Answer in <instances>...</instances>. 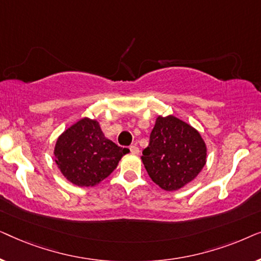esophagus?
<instances>
[{
    "instance_id": "obj_1",
    "label": "esophagus",
    "mask_w": 261,
    "mask_h": 261,
    "mask_svg": "<svg viewBox=\"0 0 261 261\" xmlns=\"http://www.w3.org/2000/svg\"><path fill=\"white\" fill-rule=\"evenodd\" d=\"M129 149H130L132 154H139V152H140V149H139V147H138V146H135V145H133V146H130V147H129Z\"/></svg>"
}]
</instances>
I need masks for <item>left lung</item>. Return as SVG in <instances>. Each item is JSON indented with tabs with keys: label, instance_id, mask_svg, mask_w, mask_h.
<instances>
[{
	"label": "left lung",
	"instance_id": "1",
	"mask_svg": "<svg viewBox=\"0 0 261 261\" xmlns=\"http://www.w3.org/2000/svg\"><path fill=\"white\" fill-rule=\"evenodd\" d=\"M141 160L158 187L165 191H177L191 183L203 170L206 145L190 123L173 115H159Z\"/></svg>",
	"mask_w": 261,
	"mask_h": 261
}]
</instances>
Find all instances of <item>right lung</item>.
<instances>
[{
    "label": "right lung",
    "mask_w": 261,
    "mask_h": 261,
    "mask_svg": "<svg viewBox=\"0 0 261 261\" xmlns=\"http://www.w3.org/2000/svg\"><path fill=\"white\" fill-rule=\"evenodd\" d=\"M129 149L106 138L97 120L83 117L59 135L55 162L60 172L77 187H95L106 179Z\"/></svg>",
    "instance_id": "add662e5"
}]
</instances>
